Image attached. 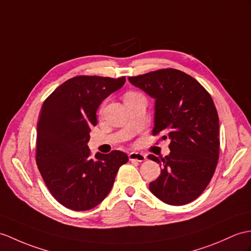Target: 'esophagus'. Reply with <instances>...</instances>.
<instances>
[{
  "label": "esophagus",
  "mask_w": 251,
  "mask_h": 251,
  "mask_svg": "<svg viewBox=\"0 0 251 251\" xmlns=\"http://www.w3.org/2000/svg\"><path fill=\"white\" fill-rule=\"evenodd\" d=\"M128 157H129V160L130 161H138V162H142V161H144L145 159H147V157H145V155H143L142 153H137V152L129 153Z\"/></svg>",
  "instance_id": "esophagus-1"
}]
</instances>
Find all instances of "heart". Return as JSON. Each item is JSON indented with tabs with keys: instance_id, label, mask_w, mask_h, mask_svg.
Returning <instances> with one entry per match:
<instances>
[{
	"instance_id": "1",
	"label": "heart",
	"mask_w": 251,
	"mask_h": 251,
	"mask_svg": "<svg viewBox=\"0 0 251 251\" xmlns=\"http://www.w3.org/2000/svg\"><path fill=\"white\" fill-rule=\"evenodd\" d=\"M133 95H137V93H135V92H128V93H126V94H125L124 98H126V97H130V96H133Z\"/></svg>"
}]
</instances>
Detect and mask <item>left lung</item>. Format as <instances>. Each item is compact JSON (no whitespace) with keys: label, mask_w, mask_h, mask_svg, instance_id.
Segmentation results:
<instances>
[{"label":"left lung","mask_w":251,"mask_h":251,"mask_svg":"<svg viewBox=\"0 0 251 251\" xmlns=\"http://www.w3.org/2000/svg\"><path fill=\"white\" fill-rule=\"evenodd\" d=\"M130 83L155 98L153 136L171 140L150 190L162 202L184 205L196 200L211 182L219 158V119L209 93L191 75L164 68L136 77Z\"/></svg>","instance_id":"1"}]
</instances>
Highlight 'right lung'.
<instances>
[{
	"label": "right lung",
	"instance_id": "add662e5",
	"mask_svg": "<svg viewBox=\"0 0 251 251\" xmlns=\"http://www.w3.org/2000/svg\"><path fill=\"white\" fill-rule=\"evenodd\" d=\"M124 83L125 77L77 75L56 87L43 104L35 159L51 195L73 211L98 205L128 161L121 151L93 158L86 144L91 127L97 124L99 104Z\"/></svg>",
	"mask_w": 251,
	"mask_h": 251
}]
</instances>
